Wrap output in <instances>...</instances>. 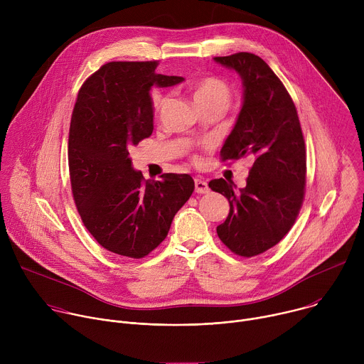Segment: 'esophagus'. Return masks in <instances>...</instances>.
I'll list each match as a JSON object with an SVG mask.
<instances>
[{"instance_id":"34e87169","label":"esophagus","mask_w":364,"mask_h":364,"mask_svg":"<svg viewBox=\"0 0 364 364\" xmlns=\"http://www.w3.org/2000/svg\"><path fill=\"white\" fill-rule=\"evenodd\" d=\"M194 187H196V193H198V194H204L209 191V186H207V183L201 178L194 180Z\"/></svg>"}]
</instances>
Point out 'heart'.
<instances>
[{
	"label": "heart",
	"instance_id": "heart-1",
	"mask_svg": "<svg viewBox=\"0 0 364 364\" xmlns=\"http://www.w3.org/2000/svg\"><path fill=\"white\" fill-rule=\"evenodd\" d=\"M193 97H194V102L197 107L218 105L226 111L232 103L233 93H232V89L229 87V85L226 82H223L222 79L204 77L194 87ZM151 99H152V107H154L155 112L161 111L167 102V96L160 92H154L151 95Z\"/></svg>",
	"mask_w": 364,
	"mask_h": 364
}]
</instances>
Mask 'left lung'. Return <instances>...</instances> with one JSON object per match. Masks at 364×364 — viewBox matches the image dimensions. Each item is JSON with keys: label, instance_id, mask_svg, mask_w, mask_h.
I'll return each instance as SVG.
<instances>
[{"label": "left lung", "instance_id": "obj_1", "mask_svg": "<svg viewBox=\"0 0 364 364\" xmlns=\"http://www.w3.org/2000/svg\"><path fill=\"white\" fill-rule=\"evenodd\" d=\"M215 62L237 72L243 85L242 109L222 146V160L253 161L239 191L233 181L209 183L230 204L216 230L233 253L250 257L275 246L295 223L305 190V142L289 93L261 58L242 51Z\"/></svg>", "mask_w": 364, "mask_h": 364}]
</instances>
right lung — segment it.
Wrapping results in <instances>:
<instances>
[{"mask_svg": "<svg viewBox=\"0 0 364 364\" xmlns=\"http://www.w3.org/2000/svg\"><path fill=\"white\" fill-rule=\"evenodd\" d=\"M159 62H111L80 87L69 131L72 193L83 225L107 250L139 259L168 235L194 191L188 174L145 180L129 148L154 129L151 87L181 83L155 73Z\"/></svg>", "mask_w": 364, "mask_h": 364, "instance_id": "obj_1", "label": "right lung"}]
</instances>
